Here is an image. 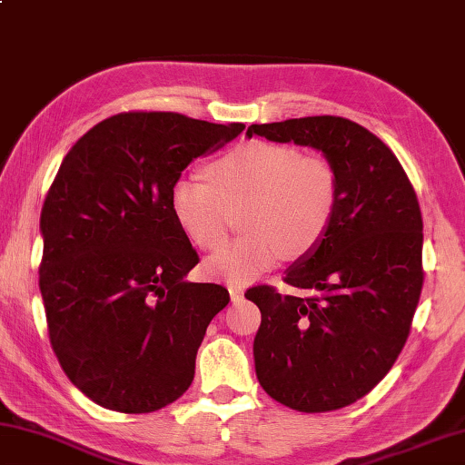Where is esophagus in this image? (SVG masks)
Masks as SVG:
<instances>
[{"instance_id":"obj_1","label":"esophagus","mask_w":465,"mask_h":465,"mask_svg":"<svg viewBox=\"0 0 465 465\" xmlns=\"http://www.w3.org/2000/svg\"><path fill=\"white\" fill-rule=\"evenodd\" d=\"M228 294H231L232 300H239L245 294V286H241V283H231V286H228Z\"/></svg>"}]
</instances>
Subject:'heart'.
<instances>
[{"mask_svg":"<svg viewBox=\"0 0 465 465\" xmlns=\"http://www.w3.org/2000/svg\"><path fill=\"white\" fill-rule=\"evenodd\" d=\"M208 179H175L171 212L193 245L212 251L228 237L231 210L242 208L241 226L249 234L203 263L214 280L245 283L283 255L312 253L337 214L335 167L322 154H302L288 144L242 143L212 163Z\"/></svg>","mask_w":465,"mask_h":465,"instance_id":"1","label":"heart"}]
</instances>
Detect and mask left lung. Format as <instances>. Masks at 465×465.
Segmentation results:
<instances>
[{"label":"left lung","mask_w":465,"mask_h":465,"mask_svg":"<svg viewBox=\"0 0 465 465\" xmlns=\"http://www.w3.org/2000/svg\"><path fill=\"white\" fill-rule=\"evenodd\" d=\"M253 134L314 146L339 177L329 232L283 278L312 296L245 292L262 311L259 384L300 412L343 409L380 384L409 339L425 280L417 193L390 146L347 118L251 124Z\"/></svg>","instance_id":"obj_1"}]
</instances>
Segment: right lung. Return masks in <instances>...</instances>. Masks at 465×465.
I'll use <instances>...</instances> for the list:
<instances>
[{
    "mask_svg": "<svg viewBox=\"0 0 465 465\" xmlns=\"http://www.w3.org/2000/svg\"><path fill=\"white\" fill-rule=\"evenodd\" d=\"M242 128L120 112L61 163L40 212L38 286L56 360L104 409L154 412L192 384L208 324L231 296L183 280L200 257L171 212V185Z\"/></svg>",
    "mask_w": 465,
    "mask_h": 465,
    "instance_id": "add662e5",
    "label": "right lung"
}]
</instances>
